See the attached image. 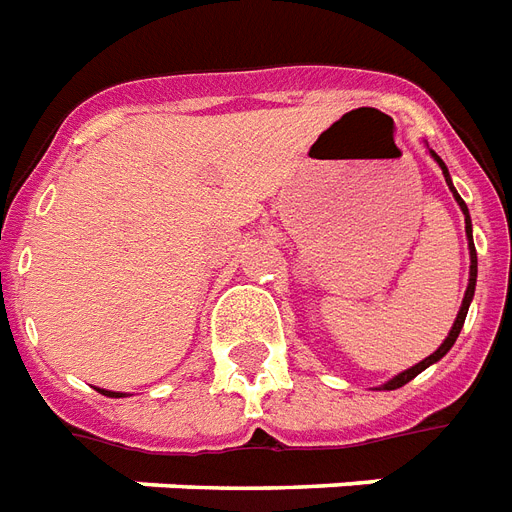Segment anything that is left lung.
Returning <instances> with one entry per match:
<instances>
[{"label": "left lung", "instance_id": "1", "mask_svg": "<svg viewBox=\"0 0 512 512\" xmlns=\"http://www.w3.org/2000/svg\"><path fill=\"white\" fill-rule=\"evenodd\" d=\"M430 156L436 159L438 167L444 170V177H446V185H449V191L454 193V199H457V204H460L462 209V215H465V233H468V249H470V279H468V289H465V297H462V305H460V313H457V319H454L452 329H449V337H446L444 342H441V348L436 350V353H430L428 358H422L420 364H414L412 369H406V372L396 374L393 380H388L385 385H382V390H396L401 388V385H406L409 380H414L417 374L425 372L430 364H436V361H441V358L452 350V345L457 342V337H460V329L462 324H465V316H468V308H470V300H473V295H476V276H478V257H476V244H473V225H470V215H468V207H465V201L460 199V193L454 191V185H452V177H449V170H446V164L441 162V156L433 154L430 151Z\"/></svg>", "mask_w": 512, "mask_h": 512}]
</instances>
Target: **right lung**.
<instances>
[{
    "label": "right lung",
    "instance_id": "right-lung-1",
    "mask_svg": "<svg viewBox=\"0 0 512 512\" xmlns=\"http://www.w3.org/2000/svg\"><path fill=\"white\" fill-rule=\"evenodd\" d=\"M100 393H103V396H111V398H122V393H114V390H103V388H98Z\"/></svg>",
    "mask_w": 512,
    "mask_h": 512
}]
</instances>
